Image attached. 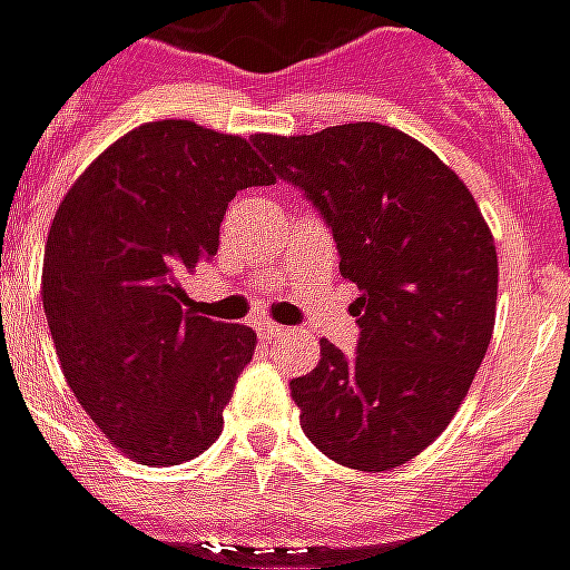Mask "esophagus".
Listing matches in <instances>:
<instances>
[{"label":"esophagus","instance_id":"34e87169","mask_svg":"<svg viewBox=\"0 0 570 570\" xmlns=\"http://www.w3.org/2000/svg\"><path fill=\"white\" fill-rule=\"evenodd\" d=\"M256 330H259L262 338H277V335L286 333L284 326H277V323H272V321H259L256 323Z\"/></svg>","mask_w":570,"mask_h":570}]
</instances>
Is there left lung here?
Masks as SVG:
<instances>
[{
	"instance_id": "left-lung-1",
	"label": "left lung",
	"mask_w": 570,
	"mask_h": 570,
	"mask_svg": "<svg viewBox=\"0 0 570 570\" xmlns=\"http://www.w3.org/2000/svg\"><path fill=\"white\" fill-rule=\"evenodd\" d=\"M277 179L321 213L360 289L357 351L321 342L289 382L302 430L335 464L382 473L449 428L494 330L498 253L476 200L403 130L357 121L308 137L256 134Z\"/></svg>"
}]
</instances>
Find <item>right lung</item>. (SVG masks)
Masks as SVG:
<instances>
[{"instance_id":"obj_1","label":"right lung","mask_w":570,"mask_h":570,"mask_svg":"<svg viewBox=\"0 0 570 570\" xmlns=\"http://www.w3.org/2000/svg\"><path fill=\"white\" fill-rule=\"evenodd\" d=\"M274 176L249 140L149 121L112 142L60 200L42 265L45 317L69 391L106 440L151 466L223 433L256 333L183 308L240 188Z\"/></svg>"}]
</instances>
